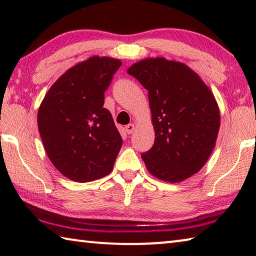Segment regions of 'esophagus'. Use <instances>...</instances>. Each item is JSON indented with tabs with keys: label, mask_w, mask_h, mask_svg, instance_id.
Masks as SVG:
<instances>
[{
	"label": "esophagus",
	"mask_w": 256,
	"mask_h": 256,
	"mask_svg": "<svg viewBox=\"0 0 256 256\" xmlns=\"http://www.w3.org/2000/svg\"><path fill=\"white\" fill-rule=\"evenodd\" d=\"M134 128H135V125L134 124H128L126 126H125V130H126V132H128V134H132L133 133V131H134Z\"/></svg>",
	"instance_id": "esophagus-1"
}]
</instances>
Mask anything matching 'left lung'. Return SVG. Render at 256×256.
Here are the masks:
<instances>
[{"label": "left lung", "mask_w": 256, "mask_h": 256, "mask_svg": "<svg viewBox=\"0 0 256 256\" xmlns=\"http://www.w3.org/2000/svg\"><path fill=\"white\" fill-rule=\"evenodd\" d=\"M128 74L148 91L155 142L140 155L148 172L172 184L192 177L208 160L218 136L214 96L186 64L162 57L143 59Z\"/></svg>", "instance_id": "8db88e82"}]
</instances>
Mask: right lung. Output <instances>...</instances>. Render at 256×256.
Instances as JSON below:
<instances>
[{"label":"right lung","mask_w":256,"mask_h":256,"mask_svg":"<svg viewBox=\"0 0 256 256\" xmlns=\"http://www.w3.org/2000/svg\"><path fill=\"white\" fill-rule=\"evenodd\" d=\"M94 56L68 69L38 108L40 134L52 165L64 176L88 182L111 172L122 138L104 104V92L121 67Z\"/></svg>","instance_id":"add662e5"}]
</instances>
